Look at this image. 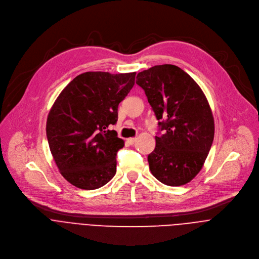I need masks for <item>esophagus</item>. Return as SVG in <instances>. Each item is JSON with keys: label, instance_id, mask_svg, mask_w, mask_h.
I'll return each instance as SVG.
<instances>
[{"label": "esophagus", "instance_id": "34e87169", "mask_svg": "<svg viewBox=\"0 0 259 259\" xmlns=\"http://www.w3.org/2000/svg\"><path fill=\"white\" fill-rule=\"evenodd\" d=\"M127 141L129 142V144L132 145V144H134V143L136 142V138H135V137H131V138H128Z\"/></svg>", "mask_w": 259, "mask_h": 259}]
</instances>
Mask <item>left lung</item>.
Returning <instances> with one entry per match:
<instances>
[{"label": "left lung", "mask_w": 259, "mask_h": 259, "mask_svg": "<svg viewBox=\"0 0 259 259\" xmlns=\"http://www.w3.org/2000/svg\"><path fill=\"white\" fill-rule=\"evenodd\" d=\"M158 120L155 150L147 156L153 175L179 187L202 169L214 138V120L198 84L172 64L155 65L137 73Z\"/></svg>", "instance_id": "8db88e82"}]
</instances>
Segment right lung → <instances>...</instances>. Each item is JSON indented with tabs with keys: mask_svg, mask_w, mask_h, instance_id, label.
<instances>
[{
	"mask_svg": "<svg viewBox=\"0 0 259 259\" xmlns=\"http://www.w3.org/2000/svg\"><path fill=\"white\" fill-rule=\"evenodd\" d=\"M136 72L87 71L59 94L47 119L46 134L61 175L82 190H96L117 171L124 141L109 127L118 106L134 86Z\"/></svg>",
	"mask_w": 259,
	"mask_h": 259,
	"instance_id": "add662e5",
	"label": "right lung"
}]
</instances>
